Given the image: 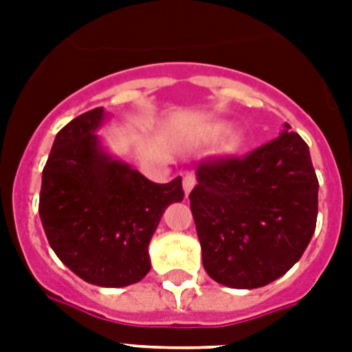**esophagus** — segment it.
I'll list each match as a JSON object with an SVG mask.
<instances>
[{"label": "esophagus", "instance_id": "1", "mask_svg": "<svg viewBox=\"0 0 352 352\" xmlns=\"http://www.w3.org/2000/svg\"><path fill=\"white\" fill-rule=\"evenodd\" d=\"M195 182H197V179H195L193 173H186V175L182 177V188H184V193H186V195L192 192V188L195 186Z\"/></svg>", "mask_w": 352, "mask_h": 352}]
</instances>
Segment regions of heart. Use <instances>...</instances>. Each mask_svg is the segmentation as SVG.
Returning <instances> with one entry per match:
<instances>
[{"label":"heart","mask_w":352,"mask_h":352,"mask_svg":"<svg viewBox=\"0 0 352 352\" xmlns=\"http://www.w3.org/2000/svg\"><path fill=\"white\" fill-rule=\"evenodd\" d=\"M219 131H221V133H225V131H226V127H225V126L219 127Z\"/></svg>","instance_id":"heart-1"}]
</instances>
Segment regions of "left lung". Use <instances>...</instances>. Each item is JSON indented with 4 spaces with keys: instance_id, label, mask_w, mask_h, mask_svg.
Wrapping results in <instances>:
<instances>
[{
    "instance_id": "obj_1",
    "label": "left lung",
    "mask_w": 352,
    "mask_h": 352,
    "mask_svg": "<svg viewBox=\"0 0 352 352\" xmlns=\"http://www.w3.org/2000/svg\"><path fill=\"white\" fill-rule=\"evenodd\" d=\"M318 186L309 146L289 124L243 157L201 160L190 208L210 278L257 289L289 272L316 228Z\"/></svg>"
}]
</instances>
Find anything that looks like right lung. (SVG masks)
<instances>
[{"label":"right lung","mask_w":352,"mask_h":352,"mask_svg":"<svg viewBox=\"0 0 352 352\" xmlns=\"http://www.w3.org/2000/svg\"><path fill=\"white\" fill-rule=\"evenodd\" d=\"M96 107L58 131L41 177L40 217L60 261L98 287H126L149 272L148 245L182 179L157 184L104 153Z\"/></svg>","instance_id":"obj_1"}]
</instances>
